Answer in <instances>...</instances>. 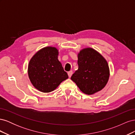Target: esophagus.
Here are the masks:
<instances>
[{"mask_svg":"<svg viewBox=\"0 0 135 135\" xmlns=\"http://www.w3.org/2000/svg\"><path fill=\"white\" fill-rule=\"evenodd\" d=\"M68 76H69V78H70V77L71 76L72 74H73V71H69V72H68Z\"/></svg>","mask_w":135,"mask_h":135,"instance_id":"1","label":"esophagus"}]
</instances>
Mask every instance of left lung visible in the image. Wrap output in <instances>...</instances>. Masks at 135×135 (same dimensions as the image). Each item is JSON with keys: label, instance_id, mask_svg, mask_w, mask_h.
Returning a JSON list of instances; mask_svg holds the SVG:
<instances>
[{"label": "left lung", "instance_id": "1", "mask_svg": "<svg viewBox=\"0 0 135 135\" xmlns=\"http://www.w3.org/2000/svg\"><path fill=\"white\" fill-rule=\"evenodd\" d=\"M78 69L71 79L86 95H93L102 90L108 82L110 69L107 61L99 52L87 47L78 54Z\"/></svg>", "mask_w": 135, "mask_h": 135}]
</instances>
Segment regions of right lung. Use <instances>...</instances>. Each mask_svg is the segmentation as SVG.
<instances>
[{
    "label": "right lung",
    "mask_w": 135,
    "mask_h": 135,
    "mask_svg": "<svg viewBox=\"0 0 135 135\" xmlns=\"http://www.w3.org/2000/svg\"><path fill=\"white\" fill-rule=\"evenodd\" d=\"M59 50L55 47H44L36 52L28 65V76L32 85L40 92L54 91L68 78L58 60Z\"/></svg>",
    "instance_id": "obj_1"
}]
</instances>
